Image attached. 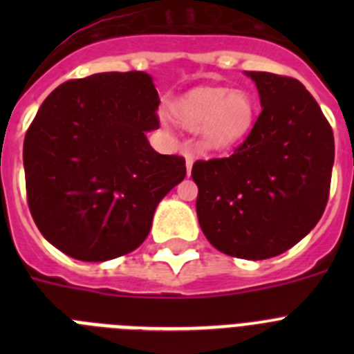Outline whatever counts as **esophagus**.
Listing matches in <instances>:
<instances>
[{"mask_svg":"<svg viewBox=\"0 0 354 354\" xmlns=\"http://www.w3.org/2000/svg\"><path fill=\"white\" fill-rule=\"evenodd\" d=\"M192 167H193V156L186 154V171H187V175L192 174Z\"/></svg>","mask_w":354,"mask_h":354,"instance_id":"esophagus-1","label":"esophagus"}]
</instances>
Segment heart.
Here are the masks:
<instances>
[{
    "mask_svg": "<svg viewBox=\"0 0 354 354\" xmlns=\"http://www.w3.org/2000/svg\"><path fill=\"white\" fill-rule=\"evenodd\" d=\"M174 115L187 129L204 127L205 147L220 150L237 143L248 133L253 104L241 90L196 88L175 102Z\"/></svg>",
    "mask_w": 354,
    "mask_h": 354,
    "instance_id": "heart-1",
    "label": "heart"
}]
</instances>
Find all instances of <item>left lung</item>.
<instances>
[{
	"mask_svg": "<svg viewBox=\"0 0 354 354\" xmlns=\"http://www.w3.org/2000/svg\"><path fill=\"white\" fill-rule=\"evenodd\" d=\"M262 111L227 158L198 159L196 214L202 232L230 257L262 261L301 241L330 196L335 142L330 122L298 80L246 72Z\"/></svg>",
	"mask_w": 354,
	"mask_h": 354,
	"instance_id": "left-lung-1",
	"label": "left lung"
}]
</instances>
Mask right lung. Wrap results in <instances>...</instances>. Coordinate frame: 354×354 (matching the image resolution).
Returning a JSON list of instances; mask_svg holds the SVG:
<instances>
[{
	"label": "right lung",
	"mask_w": 354,
	"mask_h": 354,
	"mask_svg": "<svg viewBox=\"0 0 354 354\" xmlns=\"http://www.w3.org/2000/svg\"><path fill=\"white\" fill-rule=\"evenodd\" d=\"M159 95L145 72H101L53 90L24 136L30 212L42 236L86 262L133 252L161 198L186 177L183 156L158 154Z\"/></svg>",
	"instance_id": "add662e5"
}]
</instances>
